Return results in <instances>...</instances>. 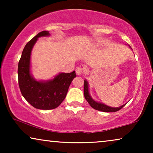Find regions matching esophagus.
<instances>
[{"label":"esophagus","instance_id":"esophagus-1","mask_svg":"<svg viewBox=\"0 0 153 153\" xmlns=\"http://www.w3.org/2000/svg\"><path fill=\"white\" fill-rule=\"evenodd\" d=\"M83 71H84V70H83V69L81 68H77L76 69V73L77 75L82 74L83 72Z\"/></svg>","mask_w":153,"mask_h":153}]
</instances>
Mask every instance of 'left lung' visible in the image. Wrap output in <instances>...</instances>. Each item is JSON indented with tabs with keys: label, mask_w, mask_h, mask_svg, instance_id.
Segmentation results:
<instances>
[{
	"label": "left lung",
	"mask_w": 153,
	"mask_h": 153,
	"mask_svg": "<svg viewBox=\"0 0 153 153\" xmlns=\"http://www.w3.org/2000/svg\"><path fill=\"white\" fill-rule=\"evenodd\" d=\"M129 47L131 48L130 46H129ZM83 93H84V97L85 98V100H87V102H88L90 105L91 106V107H93V108H95L96 110L100 111H103V112H116L118 111L120 109H121L124 105L120 106V107H116V108H114V107H110V106H108L105 105V104H102V103H99V102H95V100H93L92 99L91 96L89 95V92H88V82L85 80H84V86H83Z\"/></svg>",
	"instance_id": "left-lung-1"
}]
</instances>
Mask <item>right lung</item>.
<instances>
[{
	"label": "right lung",
	"instance_id": "right-lung-1",
	"mask_svg": "<svg viewBox=\"0 0 153 153\" xmlns=\"http://www.w3.org/2000/svg\"><path fill=\"white\" fill-rule=\"evenodd\" d=\"M48 31H42L30 39L25 46L18 65L19 85L22 95L33 107L42 110L58 107L65 98L69 86L74 77L75 71L71 73H60L52 80L37 81L30 73V53L37 38L48 36Z\"/></svg>",
	"mask_w": 153,
	"mask_h": 153
}]
</instances>
